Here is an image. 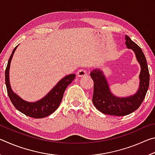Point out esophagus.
<instances>
[{
  "instance_id": "1",
  "label": "esophagus",
  "mask_w": 155,
  "mask_h": 155,
  "mask_svg": "<svg viewBox=\"0 0 155 155\" xmlns=\"http://www.w3.org/2000/svg\"><path fill=\"white\" fill-rule=\"evenodd\" d=\"M77 74L78 77H84V76L87 75V72H86L85 70L81 69V70H78Z\"/></svg>"
}]
</instances>
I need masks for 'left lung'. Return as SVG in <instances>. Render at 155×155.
I'll use <instances>...</instances> for the list:
<instances>
[{
  "instance_id": "8db88e82",
  "label": "left lung",
  "mask_w": 155,
  "mask_h": 155,
  "mask_svg": "<svg viewBox=\"0 0 155 155\" xmlns=\"http://www.w3.org/2000/svg\"><path fill=\"white\" fill-rule=\"evenodd\" d=\"M125 44L128 48L135 52L138 62L141 65L140 87L137 93L127 98H117L113 95L103 72L94 69L90 73L94 81L92 102L96 108L104 114L124 116L137 110L142 103L149 87L150 74L146 59L141 48L129 37L125 36Z\"/></svg>"
}]
</instances>
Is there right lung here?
<instances>
[{
	"label": "right lung",
	"instance_id": "add662e5",
	"mask_svg": "<svg viewBox=\"0 0 155 155\" xmlns=\"http://www.w3.org/2000/svg\"><path fill=\"white\" fill-rule=\"evenodd\" d=\"M17 47L18 46H15L13 51L7 63L6 70H5V84H6L7 94L12 104L18 111L33 118H43L52 114L58 108L61 102L65 89L74 79L76 75L75 74H71L62 78L54 86V88L40 101H37L35 103H28V102L25 101L24 100L20 98L19 96L14 93L9 84V72L10 63Z\"/></svg>",
	"mask_w": 155,
	"mask_h": 155
}]
</instances>
